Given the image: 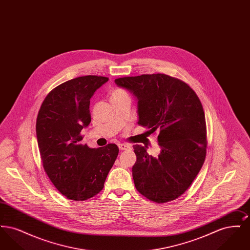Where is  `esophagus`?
Segmentation results:
<instances>
[{
	"label": "esophagus",
	"instance_id": "obj_1",
	"mask_svg": "<svg viewBox=\"0 0 250 250\" xmlns=\"http://www.w3.org/2000/svg\"><path fill=\"white\" fill-rule=\"evenodd\" d=\"M118 147H119L120 150H128L130 149V146L128 144H125V143H119L118 144Z\"/></svg>",
	"mask_w": 250,
	"mask_h": 250
}]
</instances>
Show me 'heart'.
Returning <instances> with one entry per match:
<instances>
[{"label":"heart","mask_w":250,"mask_h":250,"mask_svg":"<svg viewBox=\"0 0 250 250\" xmlns=\"http://www.w3.org/2000/svg\"><path fill=\"white\" fill-rule=\"evenodd\" d=\"M127 93L123 90V89H114L111 94H110V99H113V98H119V97H123V96H126Z\"/></svg>","instance_id":"heart-1"}]
</instances>
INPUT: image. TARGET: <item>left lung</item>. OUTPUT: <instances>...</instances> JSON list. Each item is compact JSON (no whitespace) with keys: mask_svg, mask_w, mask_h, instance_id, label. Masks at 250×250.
I'll list each match as a JSON object with an SVG mask.
<instances>
[{"mask_svg":"<svg viewBox=\"0 0 250 250\" xmlns=\"http://www.w3.org/2000/svg\"><path fill=\"white\" fill-rule=\"evenodd\" d=\"M114 83L136 98L138 124L159 132L158 155H149L147 145H133L137 190L158 203L177 199L190 187L206 155L205 116L198 95L165 74L125 77Z\"/></svg>","mask_w":250,"mask_h":250,"instance_id":"8db88e82","label":"left lung"}]
</instances>
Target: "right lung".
I'll return each instance as SVG.
<instances>
[{"label":"right lung","instance_id":"add662e5","mask_svg":"<svg viewBox=\"0 0 250 250\" xmlns=\"http://www.w3.org/2000/svg\"><path fill=\"white\" fill-rule=\"evenodd\" d=\"M108 79L84 76L54 88L36 119V138L45 171L54 187L72 201H85L104 188L119 149L109 143L90 148L81 132L91 122L90 99Z\"/></svg>","mask_w":250,"mask_h":250}]
</instances>
